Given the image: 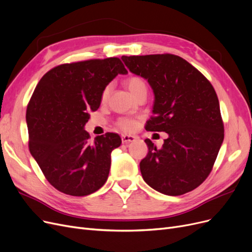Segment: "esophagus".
<instances>
[{"label":"esophagus","instance_id":"obj_1","mask_svg":"<svg viewBox=\"0 0 252 252\" xmlns=\"http://www.w3.org/2000/svg\"><path fill=\"white\" fill-rule=\"evenodd\" d=\"M137 139V137L133 135H123L122 136V141L123 143H129V142H134Z\"/></svg>","mask_w":252,"mask_h":252}]
</instances>
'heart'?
<instances>
[{"label": "heart", "instance_id": "1", "mask_svg": "<svg viewBox=\"0 0 252 252\" xmlns=\"http://www.w3.org/2000/svg\"><path fill=\"white\" fill-rule=\"evenodd\" d=\"M125 85H126V89L128 90V92L132 94V95L134 97L138 94H140L141 92L147 91L146 90V84H145L144 80L140 78V77H138V76H132V77L127 78L125 81ZM109 92H110V86H107L103 92V94H102L103 100H105L106 97L108 96ZM118 126L124 130H132L135 127V122H133V120H130V119L123 118L118 122Z\"/></svg>", "mask_w": 252, "mask_h": 252}]
</instances>
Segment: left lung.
Returning <instances> with one entry per match:
<instances>
[{"instance_id": "obj_1", "label": "left lung", "mask_w": 252, "mask_h": 252, "mask_svg": "<svg viewBox=\"0 0 252 252\" xmlns=\"http://www.w3.org/2000/svg\"><path fill=\"white\" fill-rule=\"evenodd\" d=\"M126 68L144 78L155 94L145 128L166 132L161 148L145 140L148 153L140 162L144 181L167 195L199 187L210 174L223 142L220 102L211 83L174 54L122 57Z\"/></svg>"}]
</instances>
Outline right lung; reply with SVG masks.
Wrapping results in <instances>:
<instances>
[{"label":"right lung","instance_id":"add662e5","mask_svg":"<svg viewBox=\"0 0 252 252\" xmlns=\"http://www.w3.org/2000/svg\"><path fill=\"white\" fill-rule=\"evenodd\" d=\"M118 74L127 71L117 58L61 64L43 76L31 97L26 115L31 155L63 193L87 195L107 181L111 152L122 139L107 133L91 143L84 126Z\"/></svg>","mask_w":252,"mask_h":252}]
</instances>
